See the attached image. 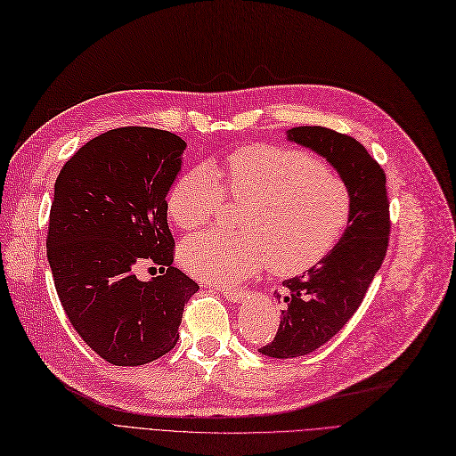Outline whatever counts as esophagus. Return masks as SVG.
<instances>
[{"label": "esophagus", "instance_id": "34e87169", "mask_svg": "<svg viewBox=\"0 0 456 456\" xmlns=\"http://www.w3.org/2000/svg\"><path fill=\"white\" fill-rule=\"evenodd\" d=\"M222 293L231 302H242L248 295L244 289H237V288H222Z\"/></svg>", "mask_w": 456, "mask_h": 456}]
</instances>
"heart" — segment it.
Wrapping results in <instances>:
<instances>
[{"mask_svg":"<svg viewBox=\"0 0 456 456\" xmlns=\"http://www.w3.org/2000/svg\"><path fill=\"white\" fill-rule=\"evenodd\" d=\"M217 174L229 197L246 202L242 231H205L185 239L178 256L195 278L240 281L266 263L281 276L305 273L329 254L346 227V183L322 159L268 144L244 146L224 167H197L180 176L167 197L176 227L200 229L222 210L224 184Z\"/></svg>","mask_w":456,"mask_h":456,"instance_id":"obj_1","label":"heart"}]
</instances>
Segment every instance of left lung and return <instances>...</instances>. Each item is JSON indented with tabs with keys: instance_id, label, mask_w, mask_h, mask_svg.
<instances>
[{
	"instance_id": "obj_1",
	"label": "left lung",
	"mask_w": 456,
	"mask_h": 456,
	"mask_svg": "<svg viewBox=\"0 0 456 456\" xmlns=\"http://www.w3.org/2000/svg\"><path fill=\"white\" fill-rule=\"evenodd\" d=\"M285 134L338 173L349 191V225L306 274L283 281L281 295H276L283 300L280 329L259 349L273 359L308 355L349 322L379 271L391 229L385 173L357 139L322 126H300Z\"/></svg>"
}]
</instances>
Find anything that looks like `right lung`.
Segmentation results:
<instances>
[{
    "instance_id": "right-lung-1",
    "label": "right lung",
    "mask_w": 456,
    "mask_h": 456,
    "mask_svg": "<svg viewBox=\"0 0 456 456\" xmlns=\"http://www.w3.org/2000/svg\"><path fill=\"white\" fill-rule=\"evenodd\" d=\"M185 141L154 127L110 129L78 148L54 183L46 256L73 329L114 366H141L178 342L199 285L173 266L167 195ZM141 262L162 276L142 282Z\"/></svg>"
}]
</instances>
